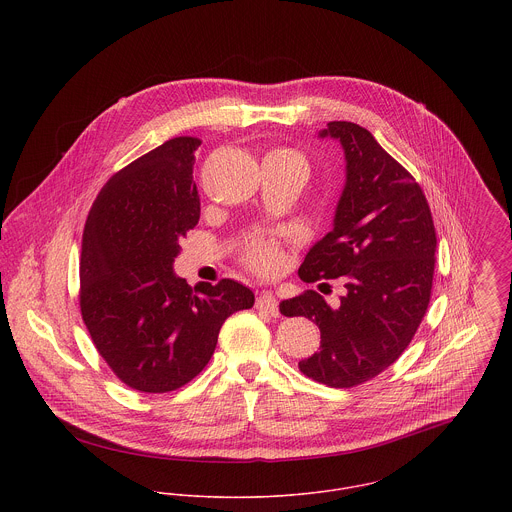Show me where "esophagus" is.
<instances>
[{
	"label": "esophagus",
	"mask_w": 512,
	"mask_h": 512,
	"mask_svg": "<svg viewBox=\"0 0 512 512\" xmlns=\"http://www.w3.org/2000/svg\"><path fill=\"white\" fill-rule=\"evenodd\" d=\"M256 307L260 309V311H264V313H268V315H272V317H276V315H280V309H278V299L272 295L270 292H262L258 295V299H256Z\"/></svg>",
	"instance_id": "esophagus-1"
}]
</instances>
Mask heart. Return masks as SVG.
Here are the masks:
<instances>
[{"mask_svg":"<svg viewBox=\"0 0 512 512\" xmlns=\"http://www.w3.org/2000/svg\"><path fill=\"white\" fill-rule=\"evenodd\" d=\"M268 155L290 161L293 165L301 167L307 173V159L303 157V153L290 149V147H280V149H272ZM244 262L260 272V274H272L282 266V252L278 248V244L272 238L266 236H254L248 240L246 248H244Z\"/></svg>","mask_w":512,"mask_h":512,"instance_id":"heart-1","label":"heart"}]
</instances>
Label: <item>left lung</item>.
I'll list each match as a JSON object with an SVG mask.
<instances>
[{"mask_svg":"<svg viewBox=\"0 0 512 512\" xmlns=\"http://www.w3.org/2000/svg\"><path fill=\"white\" fill-rule=\"evenodd\" d=\"M319 138L345 151V187L333 230L317 240L299 278H341L345 295L331 307L307 290L280 303L286 317H307L321 349L299 370L331 388H351L392 365L416 335L432 295L436 228L416 179L353 122H329Z\"/></svg>","mask_w":512,"mask_h":512,"instance_id":"obj_1","label":"left lung"}]
</instances>
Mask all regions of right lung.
<instances>
[{
	"label": "right lung",
	"instance_id": "obj_1",
	"mask_svg": "<svg viewBox=\"0 0 512 512\" xmlns=\"http://www.w3.org/2000/svg\"><path fill=\"white\" fill-rule=\"evenodd\" d=\"M201 140L173 138L118 171L98 193L82 234L80 311L114 374L161 394L211 361L219 331L254 293L234 280L195 290L173 272L179 240L197 226L193 181Z\"/></svg>",
	"mask_w": 512,
	"mask_h": 512
}]
</instances>
